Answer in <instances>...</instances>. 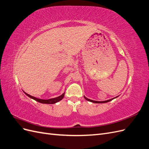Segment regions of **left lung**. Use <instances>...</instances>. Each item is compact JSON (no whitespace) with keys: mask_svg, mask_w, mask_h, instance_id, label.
I'll return each mask as SVG.
<instances>
[{"mask_svg":"<svg viewBox=\"0 0 149 149\" xmlns=\"http://www.w3.org/2000/svg\"><path fill=\"white\" fill-rule=\"evenodd\" d=\"M84 99H85L86 100H87V101H90V102H93V103H99V104L100 103V104H101V103H106V102H109V101H112V100H114V99H115V98H116V97H118V96H117V97H114V98L110 99V100H106V101H93V100H89V99H88V98H87V97H86L85 96H84Z\"/></svg>","mask_w":149,"mask_h":149,"instance_id":"8db88e82","label":"left lung"}]
</instances>
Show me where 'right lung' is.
Returning <instances> with one entry per match:
<instances>
[{"mask_svg": "<svg viewBox=\"0 0 149 149\" xmlns=\"http://www.w3.org/2000/svg\"><path fill=\"white\" fill-rule=\"evenodd\" d=\"M25 94H26V96H29V97L33 99V100H34L35 101H37L38 102H40V103H42V104H55V103H56L58 102H59L60 101H61L63 98L64 97V96H65V92L63 93L61 95L58 96L56 97H55V98H52V99H49V100H42V99H39V98H37L35 97H33L32 96H30V94L26 93L25 92H24Z\"/></svg>", "mask_w": 149, "mask_h": 149, "instance_id": "add662e5", "label": "right lung"}]
</instances>
